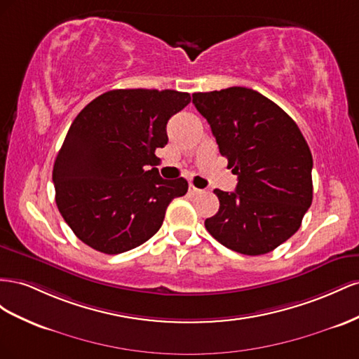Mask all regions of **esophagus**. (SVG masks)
<instances>
[{"label": "esophagus", "instance_id": "34e87169", "mask_svg": "<svg viewBox=\"0 0 359 359\" xmlns=\"http://www.w3.org/2000/svg\"><path fill=\"white\" fill-rule=\"evenodd\" d=\"M201 192H204V191L200 189V188H196L194 185H189V194H191V196H200Z\"/></svg>", "mask_w": 359, "mask_h": 359}]
</instances>
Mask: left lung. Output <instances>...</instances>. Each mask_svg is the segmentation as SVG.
Returning a JSON list of instances; mask_svg holds the SVG:
<instances>
[{
    "mask_svg": "<svg viewBox=\"0 0 359 359\" xmlns=\"http://www.w3.org/2000/svg\"><path fill=\"white\" fill-rule=\"evenodd\" d=\"M221 155L238 176L233 192L215 189L219 210L204 221L224 247L271 252L298 231L313 201V156L298 125L259 91L230 87L194 93Z\"/></svg>",
    "mask_w": 359,
    "mask_h": 359,
    "instance_id": "1",
    "label": "left lung"
}]
</instances>
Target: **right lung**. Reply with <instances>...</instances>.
I'll use <instances>...</instances> for the list:
<instances>
[{
  "label": "right lung",
  "mask_w": 359,
  "mask_h": 359,
  "mask_svg": "<svg viewBox=\"0 0 359 359\" xmlns=\"http://www.w3.org/2000/svg\"><path fill=\"white\" fill-rule=\"evenodd\" d=\"M191 102L176 90L128 88L97 96L72 123L54 162L57 208L88 247L120 254L149 241L188 182L165 180L155 150L167 123Z\"/></svg>",
  "instance_id": "right-lung-1"
}]
</instances>
